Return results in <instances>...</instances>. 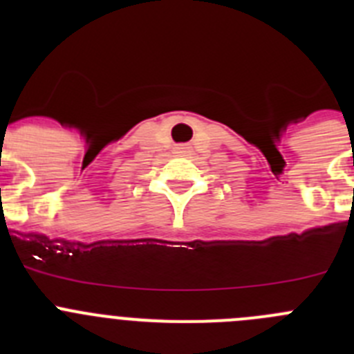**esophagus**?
<instances>
[{
	"label": "esophagus",
	"instance_id": "obj_1",
	"mask_svg": "<svg viewBox=\"0 0 354 354\" xmlns=\"http://www.w3.org/2000/svg\"><path fill=\"white\" fill-rule=\"evenodd\" d=\"M192 152V147L186 145V143H180V145L175 147V154H180V156H187Z\"/></svg>",
	"mask_w": 354,
	"mask_h": 354
}]
</instances>
